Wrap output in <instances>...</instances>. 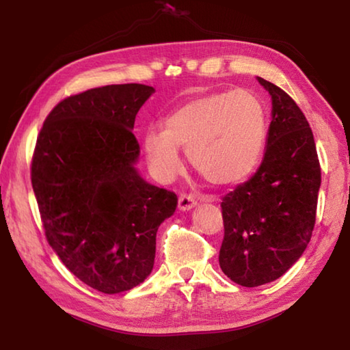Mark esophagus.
<instances>
[{
  "label": "esophagus",
  "mask_w": 350,
  "mask_h": 350,
  "mask_svg": "<svg viewBox=\"0 0 350 350\" xmlns=\"http://www.w3.org/2000/svg\"><path fill=\"white\" fill-rule=\"evenodd\" d=\"M196 204H198V200H196V198L193 196V194L180 193V196H179V210H182V211L191 210L193 206H196Z\"/></svg>",
  "instance_id": "34e87169"
}]
</instances>
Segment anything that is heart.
<instances>
[{"label":"heart","mask_w":350,"mask_h":350,"mask_svg":"<svg viewBox=\"0 0 350 350\" xmlns=\"http://www.w3.org/2000/svg\"><path fill=\"white\" fill-rule=\"evenodd\" d=\"M267 137V117L253 92L236 90L188 100L148 129L144 148L154 176L168 182L182 170L179 148L204 179L217 187L245 180L258 167Z\"/></svg>","instance_id":"1"}]
</instances>
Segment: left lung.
Instances as JSON below:
<instances>
[{"label": "left lung", "mask_w": 350, "mask_h": 350, "mask_svg": "<svg viewBox=\"0 0 350 350\" xmlns=\"http://www.w3.org/2000/svg\"><path fill=\"white\" fill-rule=\"evenodd\" d=\"M258 80L273 105L264 161L221 204L219 265L244 287L278 280L304 253L315 227L321 185L315 140L303 111L281 88Z\"/></svg>", "instance_id": "left-lung-1"}]
</instances>
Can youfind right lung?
I'll return each instance as SVG.
<instances>
[{
  "instance_id": "obj_1",
  "label": "right lung",
  "mask_w": 350,
  "mask_h": 350,
  "mask_svg": "<svg viewBox=\"0 0 350 350\" xmlns=\"http://www.w3.org/2000/svg\"><path fill=\"white\" fill-rule=\"evenodd\" d=\"M152 92L126 83L69 96L46 117L33 150L31 180L46 239L70 273L103 293L145 281L159 225L177 206L176 193L134 168V120Z\"/></svg>"
}]
</instances>
